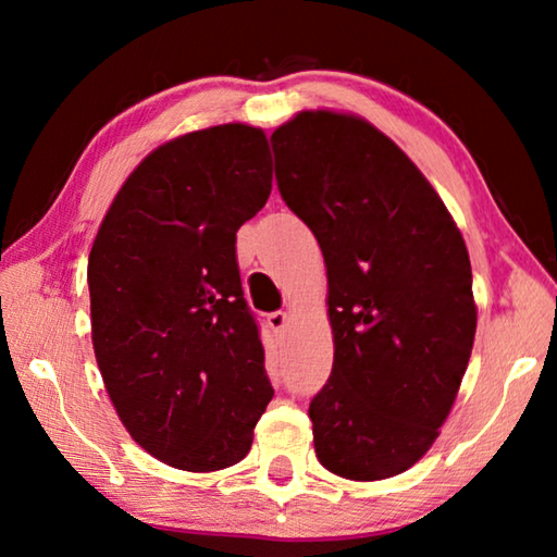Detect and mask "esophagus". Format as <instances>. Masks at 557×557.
<instances>
[{
    "mask_svg": "<svg viewBox=\"0 0 557 557\" xmlns=\"http://www.w3.org/2000/svg\"><path fill=\"white\" fill-rule=\"evenodd\" d=\"M268 324H270V329L272 332H282V329L287 326V312H270L268 314Z\"/></svg>",
    "mask_w": 557,
    "mask_h": 557,
    "instance_id": "34e87169",
    "label": "esophagus"
}]
</instances>
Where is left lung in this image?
I'll return each instance as SVG.
<instances>
[{
  "label": "left lung",
  "mask_w": 557,
  "mask_h": 557,
  "mask_svg": "<svg viewBox=\"0 0 557 557\" xmlns=\"http://www.w3.org/2000/svg\"><path fill=\"white\" fill-rule=\"evenodd\" d=\"M270 143L282 199L326 262L334 366L309 403L317 459L354 482L395 476L437 440L474 346L465 238L371 122L305 110Z\"/></svg>",
  "instance_id": "1"
}]
</instances>
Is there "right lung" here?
Listing matches in <instances>:
<instances>
[{
	"label": "right lung",
	"instance_id": "right-lung-1",
	"mask_svg": "<svg viewBox=\"0 0 557 557\" xmlns=\"http://www.w3.org/2000/svg\"><path fill=\"white\" fill-rule=\"evenodd\" d=\"M270 191L265 132H188L127 176L92 243L98 369L132 440L169 467L238 465L275 395L235 260Z\"/></svg>",
	"mask_w": 557,
	"mask_h": 557
}]
</instances>
